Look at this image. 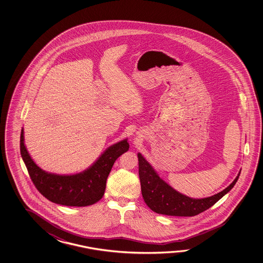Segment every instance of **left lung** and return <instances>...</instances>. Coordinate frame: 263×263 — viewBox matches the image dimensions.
<instances>
[{
	"instance_id": "8db88e82",
	"label": "left lung",
	"mask_w": 263,
	"mask_h": 263,
	"mask_svg": "<svg viewBox=\"0 0 263 263\" xmlns=\"http://www.w3.org/2000/svg\"><path fill=\"white\" fill-rule=\"evenodd\" d=\"M138 161L141 191L145 204L155 213L171 216H195L205 212L228 194L240 177L239 173L233 182L218 194L196 199L174 190L158 176L156 171L140 153Z\"/></svg>"
}]
</instances>
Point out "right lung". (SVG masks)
Listing matches in <instances>:
<instances>
[{
  "label": "right lung",
  "instance_id": "add662e5",
  "mask_svg": "<svg viewBox=\"0 0 263 263\" xmlns=\"http://www.w3.org/2000/svg\"><path fill=\"white\" fill-rule=\"evenodd\" d=\"M129 147L127 139L122 140L108 147L87 170L62 176L45 172L34 163L24 145L23 129L21 134V154L35 188L48 200L70 207L89 206L102 198L114 163Z\"/></svg>",
  "mask_w": 263,
  "mask_h": 263
}]
</instances>
